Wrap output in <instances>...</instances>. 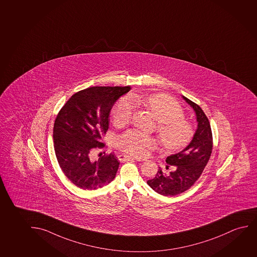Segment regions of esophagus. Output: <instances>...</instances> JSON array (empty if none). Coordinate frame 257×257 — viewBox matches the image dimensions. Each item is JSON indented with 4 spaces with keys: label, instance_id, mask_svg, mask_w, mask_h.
Here are the masks:
<instances>
[{
    "label": "esophagus",
    "instance_id": "obj_1",
    "mask_svg": "<svg viewBox=\"0 0 257 257\" xmlns=\"http://www.w3.org/2000/svg\"><path fill=\"white\" fill-rule=\"evenodd\" d=\"M119 160H122V161H128V160H133V159H135V158L131 157V156L119 155Z\"/></svg>",
    "mask_w": 257,
    "mask_h": 257
}]
</instances>
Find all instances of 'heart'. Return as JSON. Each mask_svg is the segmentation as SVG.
Wrapping results in <instances>:
<instances>
[{
  "label": "heart",
  "instance_id": "1",
  "mask_svg": "<svg viewBox=\"0 0 257 257\" xmlns=\"http://www.w3.org/2000/svg\"><path fill=\"white\" fill-rule=\"evenodd\" d=\"M131 105L145 106L153 113L159 121L158 134L166 148H180L191 139L194 132L191 123L183 119L184 111L174 98L166 94L131 95L130 102L122 99L114 106L112 122L115 126L130 122L133 111ZM156 144L154 138L137 131H126L116 139L118 148L135 156L143 155L145 149L153 148Z\"/></svg>",
  "mask_w": 257,
  "mask_h": 257
}]
</instances>
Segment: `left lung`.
Masks as SVG:
<instances>
[{
    "label": "left lung",
    "mask_w": 257,
    "mask_h": 257,
    "mask_svg": "<svg viewBox=\"0 0 257 257\" xmlns=\"http://www.w3.org/2000/svg\"><path fill=\"white\" fill-rule=\"evenodd\" d=\"M182 98L195 112L198 125L194 138L184 150L167 157L166 161L175 166V171L167 175L159 168L155 177L147 181L154 191L166 196L180 195L195 184L206 167L213 147L212 132L206 114L197 104L184 96Z\"/></svg>",
    "instance_id": "left-lung-1"
}]
</instances>
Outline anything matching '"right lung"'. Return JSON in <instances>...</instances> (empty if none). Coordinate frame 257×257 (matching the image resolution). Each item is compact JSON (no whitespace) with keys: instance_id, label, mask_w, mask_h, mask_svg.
Listing matches in <instances>:
<instances>
[{"instance_id":"1","label":"right lung","mask_w":257,"mask_h":257,"mask_svg":"<svg viewBox=\"0 0 257 257\" xmlns=\"http://www.w3.org/2000/svg\"><path fill=\"white\" fill-rule=\"evenodd\" d=\"M131 86H94L80 90L62 106L54 125V146L59 166L76 187L93 190L115 178L119 162L112 153L93 160L105 145L112 105Z\"/></svg>"}]
</instances>
